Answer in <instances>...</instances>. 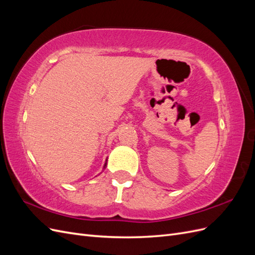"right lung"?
Wrapping results in <instances>:
<instances>
[{
    "mask_svg": "<svg viewBox=\"0 0 255 255\" xmlns=\"http://www.w3.org/2000/svg\"><path fill=\"white\" fill-rule=\"evenodd\" d=\"M105 167H106V163H105V165H104V168H105Z\"/></svg>",
    "mask_w": 255,
    "mask_h": 255,
    "instance_id": "add662e5",
    "label": "right lung"
}]
</instances>
